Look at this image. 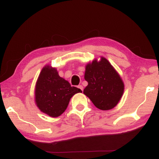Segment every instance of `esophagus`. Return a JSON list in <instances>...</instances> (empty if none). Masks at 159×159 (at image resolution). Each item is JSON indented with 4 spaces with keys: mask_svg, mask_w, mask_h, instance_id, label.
I'll use <instances>...</instances> for the list:
<instances>
[{
    "mask_svg": "<svg viewBox=\"0 0 159 159\" xmlns=\"http://www.w3.org/2000/svg\"><path fill=\"white\" fill-rule=\"evenodd\" d=\"M78 88L80 89V90L83 91V90H84V87H83V86H82V85H78Z\"/></svg>",
    "mask_w": 159,
    "mask_h": 159,
    "instance_id": "1",
    "label": "esophagus"
}]
</instances>
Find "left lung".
Returning <instances> with one entry per match:
<instances>
[{
  "label": "left lung",
  "instance_id": "8db88e82",
  "mask_svg": "<svg viewBox=\"0 0 159 159\" xmlns=\"http://www.w3.org/2000/svg\"><path fill=\"white\" fill-rule=\"evenodd\" d=\"M84 79L88 85L84 94L100 110H111L121 99L124 92L123 80L104 57H101L99 61L95 59L86 65Z\"/></svg>",
  "mask_w": 159,
  "mask_h": 159
}]
</instances>
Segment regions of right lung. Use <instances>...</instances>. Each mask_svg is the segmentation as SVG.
I'll use <instances>...</instances> for the list:
<instances>
[{
    "label": "right lung",
    "mask_w": 159,
    "mask_h": 159,
    "mask_svg": "<svg viewBox=\"0 0 159 159\" xmlns=\"http://www.w3.org/2000/svg\"><path fill=\"white\" fill-rule=\"evenodd\" d=\"M81 92L80 89L71 87L69 81L60 77L56 68L46 65L36 81L35 102L42 112L52 117H57L67 108L70 98Z\"/></svg>",
    "instance_id": "right-lung-1"
}]
</instances>
